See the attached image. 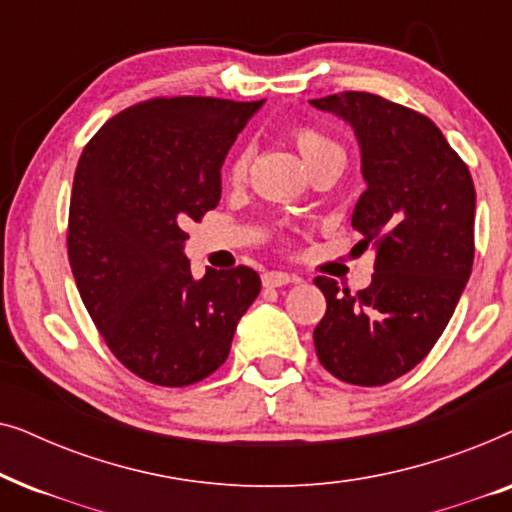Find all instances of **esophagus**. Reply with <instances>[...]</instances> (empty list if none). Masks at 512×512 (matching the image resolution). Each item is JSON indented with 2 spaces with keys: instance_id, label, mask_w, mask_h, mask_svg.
<instances>
[{
  "instance_id": "1",
  "label": "esophagus",
  "mask_w": 512,
  "mask_h": 512,
  "mask_svg": "<svg viewBox=\"0 0 512 512\" xmlns=\"http://www.w3.org/2000/svg\"><path fill=\"white\" fill-rule=\"evenodd\" d=\"M263 286H268V289H277V286H284L289 282H296V277L286 275V272H279V270H268L263 272Z\"/></svg>"
}]
</instances>
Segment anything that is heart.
Listing matches in <instances>:
<instances>
[{"label":"heart","mask_w":512,"mask_h":512,"mask_svg":"<svg viewBox=\"0 0 512 512\" xmlns=\"http://www.w3.org/2000/svg\"><path fill=\"white\" fill-rule=\"evenodd\" d=\"M291 135H293V142L298 146L300 156H303L305 165L310 167V170L314 165L324 163L328 158H342L340 144L328 135H324L321 130L312 128V125H296ZM247 167H249V151L247 149L237 151L233 160H230L228 179L235 181V184L237 181H242L247 177Z\"/></svg>","instance_id":"b5f03b06"}]
</instances>
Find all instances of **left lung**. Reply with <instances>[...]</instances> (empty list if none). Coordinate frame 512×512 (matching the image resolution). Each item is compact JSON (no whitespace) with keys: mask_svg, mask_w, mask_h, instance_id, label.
I'll return each mask as SVG.
<instances>
[{"mask_svg":"<svg viewBox=\"0 0 512 512\" xmlns=\"http://www.w3.org/2000/svg\"><path fill=\"white\" fill-rule=\"evenodd\" d=\"M354 128L366 191L352 214L375 249L368 289L317 277L326 314L314 349L347 384L380 387L417 366L443 335L473 268L475 188L438 125L380 95L347 90L310 100Z\"/></svg>","mask_w":512,"mask_h":512,"instance_id":"1","label":"left lung"}]
</instances>
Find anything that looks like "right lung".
I'll use <instances>...</instances> for the list:
<instances>
[{
	"label": "right lung",
	"instance_id": "1",
	"mask_svg": "<svg viewBox=\"0 0 512 512\" xmlns=\"http://www.w3.org/2000/svg\"><path fill=\"white\" fill-rule=\"evenodd\" d=\"M258 102L153 97L121 111L83 149L69 200L76 289L111 354L158 387H188L228 359L261 291L247 265L193 279L188 221L221 200V165Z\"/></svg>",
	"mask_w": 512,
	"mask_h": 512
}]
</instances>
